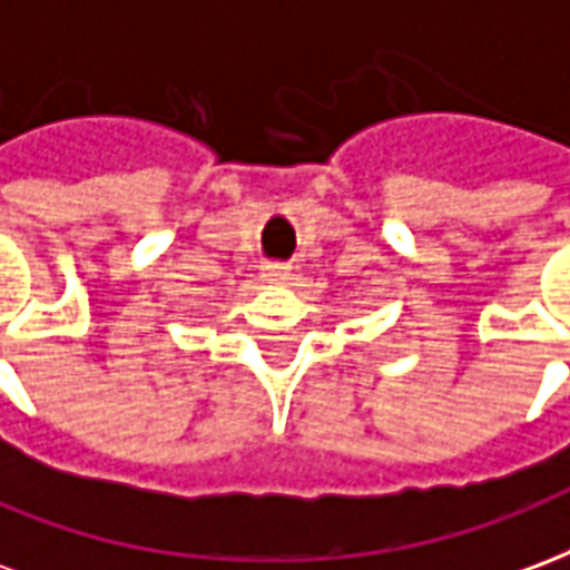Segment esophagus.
<instances>
[{
  "label": "esophagus",
  "mask_w": 570,
  "mask_h": 570,
  "mask_svg": "<svg viewBox=\"0 0 570 570\" xmlns=\"http://www.w3.org/2000/svg\"><path fill=\"white\" fill-rule=\"evenodd\" d=\"M289 265H281V262H265L262 265V281H268V284H284L289 281Z\"/></svg>",
  "instance_id": "1"
}]
</instances>
